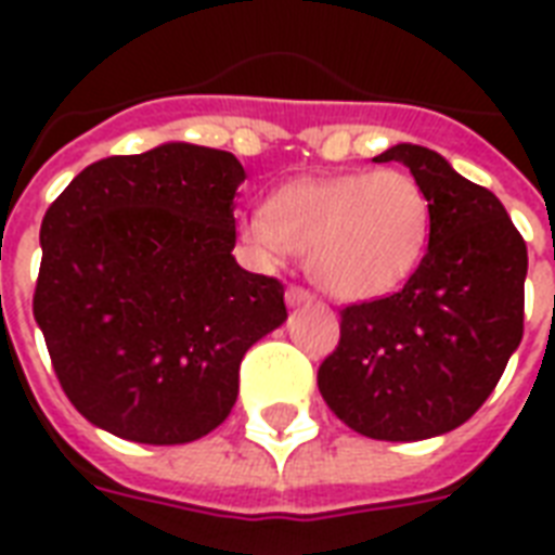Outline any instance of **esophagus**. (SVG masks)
<instances>
[{"label": "esophagus", "mask_w": 555, "mask_h": 555, "mask_svg": "<svg viewBox=\"0 0 555 555\" xmlns=\"http://www.w3.org/2000/svg\"><path fill=\"white\" fill-rule=\"evenodd\" d=\"M285 299H287V305H302V302H313V294L299 285H291L285 291Z\"/></svg>", "instance_id": "34e87169"}]
</instances>
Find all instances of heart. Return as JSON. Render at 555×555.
Masks as SVG:
<instances>
[{"label": "heart", "instance_id": "b5f03b06", "mask_svg": "<svg viewBox=\"0 0 555 555\" xmlns=\"http://www.w3.org/2000/svg\"><path fill=\"white\" fill-rule=\"evenodd\" d=\"M261 259L308 253L313 282L337 299H374L421 268L431 233V204L403 169L299 178L273 192L268 209L238 221Z\"/></svg>", "mask_w": 555, "mask_h": 555}]
</instances>
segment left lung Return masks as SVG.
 Returning <instances> with one entry per match:
<instances>
[{
  "label": "left lung",
  "instance_id": "obj_1",
  "mask_svg": "<svg viewBox=\"0 0 555 555\" xmlns=\"http://www.w3.org/2000/svg\"><path fill=\"white\" fill-rule=\"evenodd\" d=\"M374 160H400L423 184L429 247L397 294L343 308L317 383L365 438H435L481 409L521 343L527 244L504 204L438 152L397 143Z\"/></svg>",
  "mask_w": 555,
  "mask_h": 555
}]
</instances>
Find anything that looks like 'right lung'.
I'll return each mask as SVG.
<instances>
[{"mask_svg":"<svg viewBox=\"0 0 555 555\" xmlns=\"http://www.w3.org/2000/svg\"><path fill=\"white\" fill-rule=\"evenodd\" d=\"M235 155L160 143L91 164L48 207L34 320L74 409L117 438L190 443L238 397L285 287L235 261Z\"/></svg>","mask_w":555,"mask_h":555,"instance_id":"add662e5","label":"right lung"}]
</instances>
